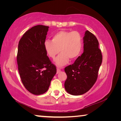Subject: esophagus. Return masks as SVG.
<instances>
[{"instance_id": "1", "label": "esophagus", "mask_w": 121, "mask_h": 121, "mask_svg": "<svg viewBox=\"0 0 121 121\" xmlns=\"http://www.w3.org/2000/svg\"><path fill=\"white\" fill-rule=\"evenodd\" d=\"M61 71V70H60V69H59V68H57V71H56V73H60Z\"/></svg>"}]
</instances>
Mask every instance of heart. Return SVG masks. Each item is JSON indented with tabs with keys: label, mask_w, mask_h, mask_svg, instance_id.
Segmentation results:
<instances>
[{
	"label": "heart",
	"mask_w": 121,
	"mask_h": 121,
	"mask_svg": "<svg viewBox=\"0 0 121 121\" xmlns=\"http://www.w3.org/2000/svg\"><path fill=\"white\" fill-rule=\"evenodd\" d=\"M82 48V37L77 31H59L53 35L52 40H46L44 43L45 51L51 58L54 59L59 52H61L55 60L58 67L67 65L69 59L75 60L77 58Z\"/></svg>",
	"instance_id": "b5f03b06"
}]
</instances>
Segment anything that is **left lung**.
I'll use <instances>...</instances> for the list:
<instances>
[{
	"label": "left lung",
	"mask_w": 121,
	"mask_h": 121,
	"mask_svg": "<svg viewBox=\"0 0 121 121\" xmlns=\"http://www.w3.org/2000/svg\"><path fill=\"white\" fill-rule=\"evenodd\" d=\"M83 39V53L72 65L65 68L67 78L65 91L73 95H83L93 86L98 77L102 56L96 37L86 30Z\"/></svg>",
	"instance_id": "1"
}]
</instances>
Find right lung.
I'll return each instance as SVG.
<instances>
[{"label":"right lung","instance_id":"right-lung-1","mask_svg":"<svg viewBox=\"0 0 121 121\" xmlns=\"http://www.w3.org/2000/svg\"><path fill=\"white\" fill-rule=\"evenodd\" d=\"M49 26L37 25L25 32L18 45L17 62L21 81L35 95L48 91L56 69L44 48Z\"/></svg>","mask_w":121,"mask_h":121}]
</instances>
